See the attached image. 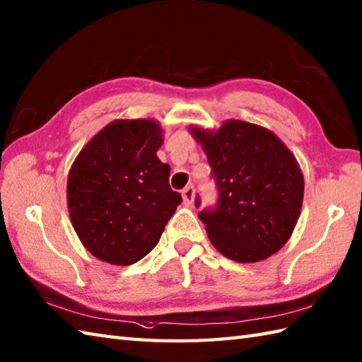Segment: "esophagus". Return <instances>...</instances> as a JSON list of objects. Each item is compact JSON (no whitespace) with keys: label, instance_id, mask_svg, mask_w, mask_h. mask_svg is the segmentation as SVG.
Listing matches in <instances>:
<instances>
[{"label":"esophagus","instance_id":"1","mask_svg":"<svg viewBox=\"0 0 362 362\" xmlns=\"http://www.w3.org/2000/svg\"><path fill=\"white\" fill-rule=\"evenodd\" d=\"M182 196H183V202L187 205H191L194 201V187L193 185H188L185 189L182 191Z\"/></svg>","mask_w":362,"mask_h":362}]
</instances>
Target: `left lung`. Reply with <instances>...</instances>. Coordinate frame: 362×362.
I'll return each instance as SVG.
<instances>
[{
  "label": "left lung",
  "instance_id": "left-lung-1",
  "mask_svg": "<svg viewBox=\"0 0 362 362\" xmlns=\"http://www.w3.org/2000/svg\"><path fill=\"white\" fill-rule=\"evenodd\" d=\"M216 183L214 206L199 211L210 241L238 263H255L280 250L303 201V175L294 156L267 129L227 121L218 132L194 129ZM201 206V197H196Z\"/></svg>",
  "mask_w": 362,
  "mask_h": 362
}]
</instances>
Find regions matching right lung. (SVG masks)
I'll return each instance as SVG.
<instances>
[{
    "mask_svg": "<svg viewBox=\"0 0 362 362\" xmlns=\"http://www.w3.org/2000/svg\"><path fill=\"white\" fill-rule=\"evenodd\" d=\"M161 129L151 119L110 122L74 160L68 210L76 233L99 259L127 266L156 247L182 196L157 151Z\"/></svg>",
    "mask_w": 362,
    "mask_h": 362,
    "instance_id": "obj_1",
    "label": "right lung"
}]
</instances>
